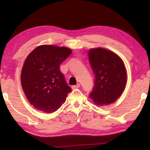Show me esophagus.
Segmentation results:
<instances>
[{
  "instance_id": "34e87169",
  "label": "esophagus",
  "mask_w": 150,
  "mask_h": 150,
  "mask_svg": "<svg viewBox=\"0 0 150 150\" xmlns=\"http://www.w3.org/2000/svg\"><path fill=\"white\" fill-rule=\"evenodd\" d=\"M80 84H76V85H74V86H72V89H73V90H74V89H77V88H79L80 87Z\"/></svg>"
}]
</instances>
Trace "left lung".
<instances>
[{
  "label": "left lung",
  "mask_w": 150,
  "mask_h": 150,
  "mask_svg": "<svg viewBox=\"0 0 150 150\" xmlns=\"http://www.w3.org/2000/svg\"><path fill=\"white\" fill-rule=\"evenodd\" d=\"M88 56L95 75V85L90 97L99 106L114 103L122 93L126 84L122 60L117 54L101 47L90 50Z\"/></svg>",
  "instance_id": "obj_1"
}]
</instances>
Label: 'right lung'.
<instances>
[{
    "mask_svg": "<svg viewBox=\"0 0 150 150\" xmlns=\"http://www.w3.org/2000/svg\"><path fill=\"white\" fill-rule=\"evenodd\" d=\"M71 53L66 47L42 45L28 56L22 69L21 84L28 100L36 109L51 113L64 103L71 89L60 65Z\"/></svg>",
    "mask_w": 150,
    "mask_h": 150,
    "instance_id": "add662e5",
    "label": "right lung"
}]
</instances>
